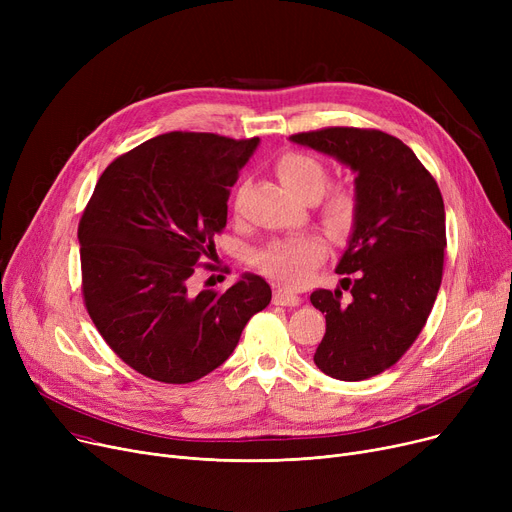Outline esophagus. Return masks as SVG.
<instances>
[{
    "label": "esophagus",
    "instance_id": "obj_1",
    "mask_svg": "<svg viewBox=\"0 0 512 512\" xmlns=\"http://www.w3.org/2000/svg\"><path fill=\"white\" fill-rule=\"evenodd\" d=\"M301 303V297L297 292H290L286 288H276L274 290V305L282 307H297Z\"/></svg>",
    "mask_w": 512,
    "mask_h": 512
}]
</instances>
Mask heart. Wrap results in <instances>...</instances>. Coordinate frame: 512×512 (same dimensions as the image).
<instances>
[{"mask_svg":"<svg viewBox=\"0 0 512 512\" xmlns=\"http://www.w3.org/2000/svg\"><path fill=\"white\" fill-rule=\"evenodd\" d=\"M274 172L284 188L299 199L313 201L322 195L319 198V222L330 236L342 240L353 232L359 218V197L355 188L346 184L326 188L330 170L319 157L305 151H286L276 159ZM326 253L328 247L324 238L315 234L274 240L257 255V267L261 274L284 286H301Z\"/></svg>","mask_w":512,"mask_h":512,"instance_id":"b5f03b06","label":"heart"}]
</instances>
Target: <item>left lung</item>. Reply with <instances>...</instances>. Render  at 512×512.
I'll return each mask as SVG.
<instances>
[{
	"label": "left lung",
	"mask_w": 512,
	"mask_h": 512,
	"mask_svg": "<svg viewBox=\"0 0 512 512\" xmlns=\"http://www.w3.org/2000/svg\"><path fill=\"white\" fill-rule=\"evenodd\" d=\"M294 143L338 157L357 172L359 218L338 274L341 290L315 288L326 336L313 355L334 380L361 382L405 355L432 313L444 272L446 215L438 182L417 155L378 128L328 126Z\"/></svg>",
	"instance_id": "8db88e82"
}]
</instances>
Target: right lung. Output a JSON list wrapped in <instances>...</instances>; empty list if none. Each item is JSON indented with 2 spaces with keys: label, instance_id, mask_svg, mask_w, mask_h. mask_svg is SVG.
I'll return each instance as SVG.
<instances>
[{
  "label": "right lung",
  "instance_id": "add662e5",
  "mask_svg": "<svg viewBox=\"0 0 512 512\" xmlns=\"http://www.w3.org/2000/svg\"><path fill=\"white\" fill-rule=\"evenodd\" d=\"M259 139L174 130L145 141L99 176L78 222L83 301L107 346L134 371L191 384L220 367L272 288L245 276L195 292L215 253L230 186Z\"/></svg>",
  "mask_w": 512,
  "mask_h": 512
}]
</instances>
